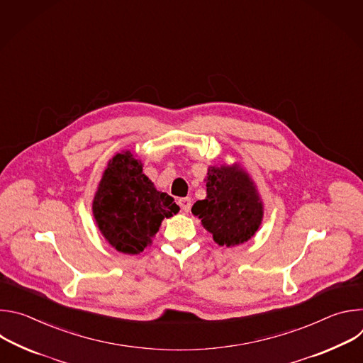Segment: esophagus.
Masks as SVG:
<instances>
[{
    "instance_id": "1",
    "label": "esophagus",
    "mask_w": 363,
    "mask_h": 363,
    "mask_svg": "<svg viewBox=\"0 0 363 363\" xmlns=\"http://www.w3.org/2000/svg\"><path fill=\"white\" fill-rule=\"evenodd\" d=\"M178 203H179L181 210H182L185 214H186V213H189V210H191V205H192L191 198H181V199L178 201Z\"/></svg>"
}]
</instances>
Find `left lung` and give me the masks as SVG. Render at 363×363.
Segmentation results:
<instances>
[{"mask_svg":"<svg viewBox=\"0 0 363 363\" xmlns=\"http://www.w3.org/2000/svg\"><path fill=\"white\" fill-rule=\"evenodd\" d=\"M206 196L196 201L192 214L213 234L218 245L247 242L260 228L264 217L263 199L250 174L238 164L208 167Z\"/></svg>","mask_w":363,"mask_h":363,"instance_id":"left-lung-1","label":"left lung"}]
</instances>
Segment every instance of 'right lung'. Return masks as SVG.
Returning <instances> with one entry per match:
<instances>
[{"mask_svg": "<svg viewBox=\"0 0 363 363\" xmlns=\"http://www.w3.org/2000/svg\"><path fill=\"white\" fill-rule=\"evenodd\" d=\"M91 211L105 240L122 254H139L152 244L164 218L179 213L167 192L143 174V164L128 149L109 160L93 198Z\"/></svg>", "mask_w": 363, "mask_h": 363, "instance_id": "add662e5", "label": "right lung"}]
</instances>
